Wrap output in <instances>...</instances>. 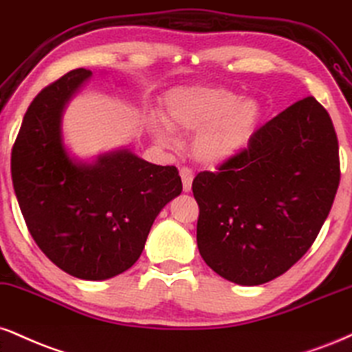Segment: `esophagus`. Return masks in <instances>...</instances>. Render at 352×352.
<instances>
[{"label":"esophagus","mask_w":352,"mask_h":352,"mask_svg":"<svg viewBox=\"0 0 352 352\" xmlns=\"http://www.w3.org/2000/svg\"><path fill=\"white\" fill-rule=\"evenodd\" d=\"M180 177H182V187H184V192H190V190H192V182H193V170L188 167H182Z\"/></svg>","instance_id":"34e87169"}]
</instances>
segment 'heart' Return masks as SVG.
I'll list each match as a JSON object with an SVG mask.
<instances>
[{
  "label": "heart",
  "instance_id": "heart-1",
  "mask_svg": "<svg viewBox=\"0 0 352 352\" xmlns=\"http://www.w3.org/2000/svg\"><path fill=\"white\" fill-rule=\"evenodd\" d=\"M257 101L239 98L224 87L193 85L173 88L164 96L162 120L149 126L160 142H172L173 131L195 133L192 155L197 162L217 167L234 157L259 120Z\"/></svg>",
  "mask_w": 352,
  "mask_h": 352
}]
</instances>
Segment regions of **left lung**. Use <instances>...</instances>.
Returning a JSON list of instances; mask_svg holds the SVG:
<instances>
[{"instance_id": "8db88e82", "label": "left lung", "mask_w": 352, "mask_h": 352, "mask_svg": "<svg viewBox=\"0 0 352 352\" xmlns=\"http://www.w3.org/2000/svg\"><path fill=\"white\" fill-rule=\"evenodd\" d=\"M340 177L328 111L313 96L290 104L217 172L195 177L203 261L239 285L280 277L315 243Z\"/></svg>"}]
</instances>
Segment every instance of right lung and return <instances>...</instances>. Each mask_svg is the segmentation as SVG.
I'll use <instances>...</instances> for the list:
<instances>
[{
    "label": "right lung",
    "instance_id": "1",
    "mask_svg": "<svg viewBox=\"0 0 352 352\" xmlns=\"http://www.w3.org/2000/svg\"><path fill=\"white\" fill-rule=\"evenodd\" d=\"M91 75L77 69L37 93L11 152L12 187L39 249L63 272L104 280L133 267L159 211L182 192L173 165L128 151L75 164L62 144V109Z\"/></svg>",
    "mask_w": 352,
    "mask_h": 352
}]
</instances>
